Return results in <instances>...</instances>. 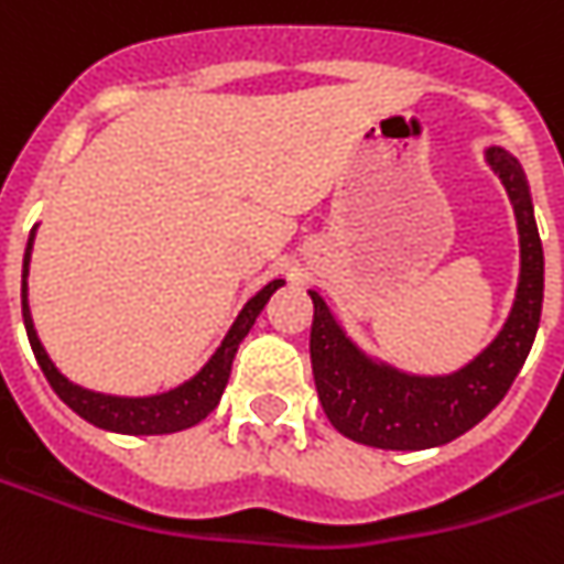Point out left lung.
<instances>
[{
    "mask_svg": "<svg viewBox=\"0 0 564 564\" xmlns=\"http://www.w3.org/2000/svg\"><path fill=\"white\" fill-rule=\"evenodd\" d=\"M485 160L507 187L522 271L503 330L481 355L447 377H416L392 364L364 355L336 324L327 302L308 290L314 302L312 373L317 398L336 432L382 451H423L454 442L503 401L534 346L543 308V247L522 163L503 148H488Z\"/></svg>",
    "mask_w": 564,
    "mask_h": 564,
    "instance_id": "left-lung-1",
    "label": "left lung"
}]
</instances>
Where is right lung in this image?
<instances>
[{
    "instance_id": "right-lung-1",
    "label": "right lung",
    "mask_w": 564,
    "mask_h": 564,
    "mask_svg": "<svg viewBox=\"0 0 564 564\" xmlns=\"http://www.w3.org/2000/svg\"><path fill=\"white\" fill-rule=\"evenodd\" d=\"M33 237H36V228L30 231V240H26L24 252V281H21V308H24V327L26 339L33 346V355L40 361L42 373L48 379V386L55 389V394L76 411L83 420H89L91 426L107 429V432H122V435H170V432H182V429L197 426L200 420H206L209 413L216 411L218 398L228 386V377H231V364L234 355H237V346L243 343V336L250 333V327L256 324L259 312L265 308V302L271 299V293L283 286V281L265 283L256 296L243 305V312L237 314V321L231 324L228 336L221 339V346L216 348V355L209 361L203 364L200 373L175 386L170 392L163 394H148V398H120V394H105V392H91V389H83L70 379L64 377L57 370L48 351L42 348L40 336H36V327H33V317H30V302H26V274H30V250H33Z\"/></svg>"
}]
</instances>
